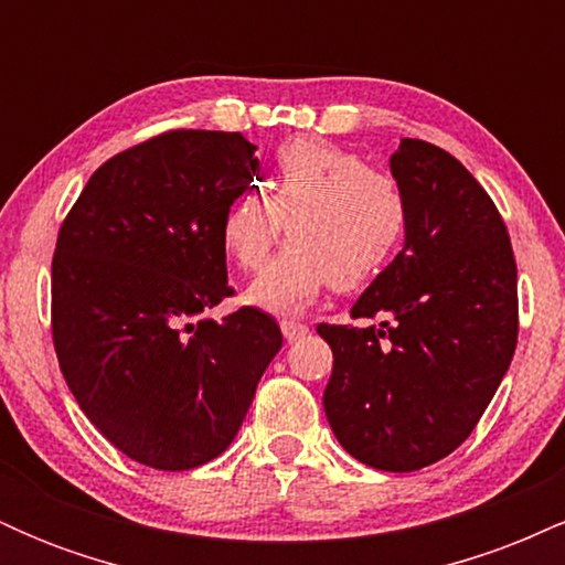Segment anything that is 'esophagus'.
<instances>
[{
	"label": "esophagus",
	"instance_id": "esophagus-1",
	"mask_svg": "<svg viewBox=\"0 0 565 565\" xmlns=\"http://www.w3.org/2000/svg\"><path fill=\"white\" fill-rule=\"evenodd\" d=\"M281 332H284V337H287L289 342H295V340H300V337L308 334V323L284 319L281 321Z\"/></svg>",
	"mask_w": 565,
	"mask_h": 565
}]
</instances>
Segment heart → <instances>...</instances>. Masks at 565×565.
Segmentation results:
<instances>
[{
    "label": "heart",
    "mask_w": 565,
    "mask_h": 565,
    "mask_svg": "<svg viewBox=\"0 0 565 565\" xmlns=\"http://www.w3.org/2000/svg\"><path fill=\"white\" fill-rule=\"evenodd\" d=\"M265 193L244 188L225 206L220 244L242 270L260 268L287 223L291 242L252 281L249 302L291 313L332 284L355 291L398 257L412 204L391 172L327 140L281 142Z\"/></svg>",
    "instance_id": "obj_1"
}]
</instances>
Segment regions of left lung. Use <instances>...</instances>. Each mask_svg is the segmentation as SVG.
<instances>
[{
  "label": "left lung",
  "mask_w": 565,
  "mask_h": 565,
  "mask_svg": "<svg viewBox=\"0 0 565 565\" xmlns=\"http://www.w3.org/2000/svg\"><path fill=\"white\" fill-rule=\"evenodd\" d=\"M391 170L412 204L406 246L350 308L355 323L316 329L334 355L337 440L412 472L462 446L494 398L518 345V268L497 204L451 153L404 138Z\"/></svg>",
  "instance_id": "obj_1"
}]
</instances>
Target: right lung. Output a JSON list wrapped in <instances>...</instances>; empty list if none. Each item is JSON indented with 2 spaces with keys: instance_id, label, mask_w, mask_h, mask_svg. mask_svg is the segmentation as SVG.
<instances>
[{
  "instance_id": "right-lung-1",
  "label": "right lung",
  "mask_w": 565,
  "mask_h": 565,
  "mask_svg": "<svg viewBox=\"0 0 565 565\" xmlns=\"http://www.w3.org/2000/svg\"><path fill=\"white\" fill-rule=\"evenodd\" d=\"M255 151L242 132L167 129L97 167L57 233V364L89 423L148 468L228 449L284 342L252 305L201 319L233 297L220 220Z\"/></svg>"
}]
</instances>
